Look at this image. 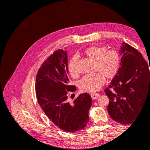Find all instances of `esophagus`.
<instances>
[{
  "label": "esophagus",
  "mask_w": 150,
  "mask_h": 150,
  "mask_svg": "<svg viewBox=\"0 0 150 150\" xmlns=\"http://www.w3.org/2000/svg\"><path fill=\"white\" fill-rule=\"evenodd\" d=\"M99 95H100V94H98V93H93V94H91V98H92L93 100H95V99H96L99 96Z\"/></svg>",
  "instance_id": "1"
}]
</instances>
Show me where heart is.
<instances>
[{
  "label": "heart",
  "instance_id": "1",
  "mask_svg": "<svg viewBox=\"0 0 150 150\" xmlns=\"http://www.w3.org/2000/svg\"><path fill=\"white\" fill-rule=\"evenodd\" d=\"M84 55L91 60L96 61L93 74L85 75L79 81V88L83 91L96 92L104 84L105 77L110 79L115 77L119 71L121 59L119 53L115 50H108L106 46H92L86 49ZM77 57H72L68 65V69L71 76L78 74L76 69Z\"/></svg>",
  "mask_w": 150,
  "mask_h": 150
}]
</instances>
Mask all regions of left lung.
I'll list each match as a JSON object with an SVG mask.
<instances>
[{
	"mask_svg": "<svg viewBox=\"0 0 150 150\" xmlns=\"http://www.w3.org/2000/svg\"><path fill=\"white\" fill-rule=\"evenodd\" d=\"M120 54L119 71L104 92L110 100L108 111L111 118L128 125L138 116L145 101L150 100V67L138 50L125 42Z\"/></svg>",
	"mask_w": 150,
	"mask_h": 150,
	"instance_id": "left-lung-1",
	"label": "left lung"
}]
</instances>
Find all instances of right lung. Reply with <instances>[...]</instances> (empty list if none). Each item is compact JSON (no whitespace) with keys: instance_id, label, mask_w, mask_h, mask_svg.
<instances>
[{"instance_id":"right-lung-1","label":"right lung","mask_w":150,"mask_h":150,"mask_svg":"<svg viewBox=\"0 0 150 150\" xmlns=\"http://www.w3.org/2000/svg\"><path fill=\"white\" fill-rule=\"evenodd\" d=\"M67 54L58 49L45 61L36 76L35 88L40 108L53 123L63 131L74 133L83 129L89 120L92 99L80 94L74 101L67 99V91L74 92L67 77Z\"/></svg>"}]
</instances>
